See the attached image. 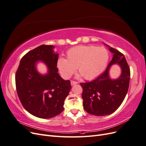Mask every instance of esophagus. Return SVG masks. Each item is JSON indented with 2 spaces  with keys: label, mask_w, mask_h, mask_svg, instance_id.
Segmentation results:
<instances>
[{
  "label": "esophagus",
  "mask_w": 146,
  "mask_h": 146,
  "mask_svg": "<svg viewBox=\"0 0 146 146\" xmlns=\"http://www.w3.org/2000/svg\"><path fill=\"white\" fill-rule=\"evenodd\" d=\"M77 83H78L77 82L74 81V80L70 81V84H71V85H76V84H77Z\"/></svg>",
  "instance_id": "esophagus-1"
}]
</instances>
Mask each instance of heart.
Wrapping results in <instances>:
<instances>
[{"instance_id":"obj_1","label":"heart","mask_w":146,"mask_h":146,"mask_svg":"<svg viewBox=\"0 0 146 146\" xmlns=\"http://www.w3.org/2000/svg\"><path fill=\"white\" fill-rule=\"evenodd\" d=\"M109 52L103 47L78 46L70 48L66 53L67 59L59 58L57 68L61 76L68 79L77 68L86 80H92L103 72L109 60Z\"/></svg>"}]
</instances>
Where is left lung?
Returning <instances> with one entry per match:
<instances>
[{
    "label": "left lung",
    "instance_id": "obj_1",
    "mask_svg": "<svg viewBox=\"0 0 146 146\" xmlns=\"http://www.w3.org/2000/svg\"><path fill=\"white\" fill-rule=\"evenodd\" d=\"M110 50L113 56L105 72L94 80L80 83L83 108L92 115L102 116L114 113L120 107L129 90L130 70L125 56L113 47H110ZM114 64H119L122 69L121 76L116 80L109 76L110 66Z\"/></svg>",
    "mask_w": 146,
    "mask_h": 146
}]
</instances>
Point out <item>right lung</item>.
<instances>
[{"mask_svg":"<svg viewBox=\"0 0 146 146\" xmlns=\"http://www.w3.org/2000/svg\"><path fill=\"white\" fill-rule=\"evenodd\" d=\"M52 45H41L21 58L16 75L17 95L24 108L32 115L48 119L63 111L66 97L71 89L70 80H64L56 68L58 54ZM38 60L44 62L48 73L39 74L36 69Z\"/></svg>","mask_w":146,"mask_h":146,"instance_id":"1","label":"right lung"}]
</instances>
